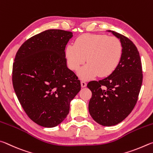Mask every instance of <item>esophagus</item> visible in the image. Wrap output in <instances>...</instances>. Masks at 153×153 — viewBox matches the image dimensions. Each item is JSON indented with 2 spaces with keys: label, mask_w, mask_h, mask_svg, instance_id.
Instances as JSON below:
<instances>
[{
  "label": "esophagus",
  "mask_w": 153,
  "mask_h": 153,
  "mask_svg": "<svg viewBox=\"0 0 153 153\" xmlns=\"http://www.w3.org/2000/svg\"><path fill=\"white\" fill-rule=\"evenodd\" d=\"M81 87H85L87 86V82H85V81H81Z\"/></svg>",
  "instance_id": "obj_1"
}]
</instances>
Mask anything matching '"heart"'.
<instances>
[{
    "label": "heart",
    "mask_w": 153,
    "mask_h": 153,
    "mask_svg": "<svg viewBox=\"0 0 153 153\" xmlns=\"http://www.w3.org/2000/svg\"><path fill=\"white\" fill-rule=\"evenodd\" d=\"M122 43L116 37L106 35L86 33L79 36L74 44L66 49V56L70 68L77 71L85 61L88 64L79 72L84 79L97 76L110 75L121 60Z\"/></svg>",
    "instance_id": "heart-1"
}]
</instances>
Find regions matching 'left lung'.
Masks as SVG:
<instances>
[{
  "instance_id": "obj_1",
  "label": "left lung",
  "mask_w": 153,
  "mask_h": 153,
  "mask_svg": "<svg viewBox=\"0 0 153 153\" xmlns=\"http://www.w3.org/2000/svg\"><path fill=\"white\" fill-rule=\"evenodd\" d=\"M109 31L120 39L121 60L109 76L87 84L92 92L90 115L104 126L116 125L131 113L137 103L143 78L140 56L134 44L122 34Z\"/></svg>"
}]
</instances>
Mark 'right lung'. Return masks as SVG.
<instances>
[{
    "label": "right lung",
    "instance_id": "add662e5",
    "mask_svg": "<svg viewBox=\"0 0 153 153\" xmlns=\"http://www.w3.org/2000/svg\"><path fill=\"white\" fill-rule=\"evenodd\" d=\"M71 31L48 29L21 45L13 64L16 95L32 121L55 127L69 113L70 102L81 90L78 77L67 68L65 48Z\"/></svg>",
    "mask_w": 153,
    "mask_h": 153
}]
</instances>
